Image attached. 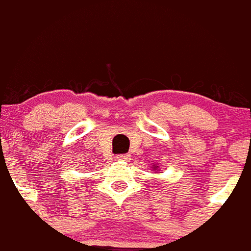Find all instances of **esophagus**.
I'll list each match as a JSON object with an SVG mask.
<instances>
[{
    "label": "esophagus",
    "instance_id": "obj_1",
    "mask_svg": "<svg viewBox=\"0 0 251 251\" xmlns=\"http://www.w3.org/2000/svg\"><path fill=\"white\" fill-rule=\"evenodd\" d=\"M128 154H120V155H117L116 157V161H119V162H126V161H128Z\"/></svg>",
    "mask_w": 251,
    "mask_h": 251
}]
</instances>
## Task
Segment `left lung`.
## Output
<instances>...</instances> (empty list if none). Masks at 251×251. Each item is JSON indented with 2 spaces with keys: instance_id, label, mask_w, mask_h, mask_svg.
<instances>
[{
  "instance_id": "1",
  "label": "left lung",
  "mask_w": 251,
  "mask_h": 251,
  "mask_svg": "<svg viewBox=\"0 0 251 251\" xmlns=\"http://www.w3.org/2000/svg\"><path fill=\"white\" fill-rule=\"evenodd\" d=\"M154 170H157V166H154Z\"/></svg>"
}]
</instances>
